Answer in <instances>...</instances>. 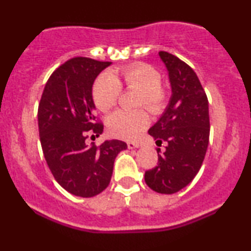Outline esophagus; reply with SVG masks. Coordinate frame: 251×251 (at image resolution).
Instances as JSON below:
<instances>
[{"label":"esophagus","instance_id":"34e87169","mask_svg":"<svg viewBox=\"0 0 251 251\" xmlns=\"http://www.w3.org/2000/svg\"><path fill=\"white\" fill-rule=\"evenodd\" d=\"M140 146L139 142H128L127 143V148L128 149H137Z\"/></svg>","mask_w":251,"mask_h":251}]
</instances>
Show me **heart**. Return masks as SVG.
Here are the masks:
<instances>
[{"label":"heart","instance_id":"1","mask_svg":"<svg viewBox=\"0 0 251 251\" xmlns=\"http://www.w3.org/2000/svg\"><path fill=\"white\" fill-rule=\"evenodd\" d=\"M122 87L139 91L138 107L144 106L151 113H160L169 100V92L162 85L159 71L148 63L124 66L100 75L93 85V100L101 112H108L116 106ZM149 118L143 109H119L107 120V128L113 137L120 139L135 138L148 126Z\"/></svg>","mask_w":251,"mask_h":251}]
</instances>
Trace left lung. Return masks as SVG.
I'll return each mask as SVG.
<instances>
[{
  "instance_id": "obj_1",
  "label": "left lung",
  "mask_w": 251,
  "mask_h": 251,
  "mask_svg": "<svg viewBox=\"0 0 251 251\" xmlns=\"http://www.w3.org/2000/svg\"><path fill=\"white\" fill-rule=\"evenodd\" d=\"M169 71L172 97L163 116L149 129L157 148L158 163L145 172V183L158 194L185 188L200 171L209 144V102L197 74L168 51H159Z\"/></svg>"
}]
</instances>
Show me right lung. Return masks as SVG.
<instances>
[{"label": "right lung", "mask_w": 251, "mask_h": 251, "mask_svg": "<svg viewBox=\"0 0 251 251\" xmlns=\"http://www.w3.org/2000/svg\"><path fill=\"white\" fill-rule=\"evenodd\" d=\"M111 65L77 56L51 73L37 109L42 152L51 175L66 191L79 197H93L108 186L114 159L127 149L122 140L101 145L86 143L99 137L103 124L94 114L92 86Z\"/></svg>", "instance_id": "add662e5"}]
</instances>
